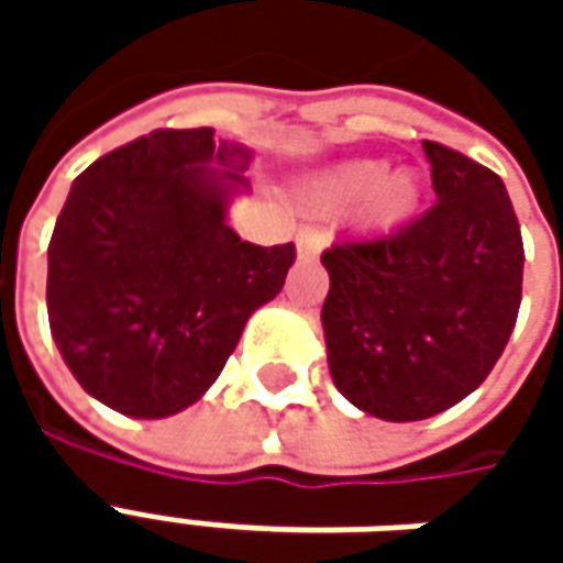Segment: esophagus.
Returning a JSON list of instances; mask_svg holds the SVG:
<instances>
[{
  "label": "esophagus",
  "mask_w": 563,
  "mask_h": 563,
  "mask_svg": "<svg viewBox=\"0 0 563 563\" xmlns=\"http://www.w3.org/2000/svg\"><path fill=\"white\" fill-rule=\"evenodd\" d=\"M322 246H325V232H319L313 225H307L298 232L295 238V250H298V258L307 262V258H317L322 253Z\"/></svg>",
  "instance_id": "1"
}]
</instances>
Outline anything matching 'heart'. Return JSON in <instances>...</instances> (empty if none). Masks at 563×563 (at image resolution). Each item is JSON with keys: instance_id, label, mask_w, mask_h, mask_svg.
<instances>
[{"instance_id": "heart-1", "label": "heart", "mask_w": 563, "mask_h": 563, "mask_svg": "<svg viewBox=\"0 0 563 563\" xmlns=\"http://www.w3.org/2000/svg\"><path fill=\"white\" fill-rule=\"evenodd\" d=\"M310 198L322 210H346L365 205L374 222H401L422 198V186L413 172L389 174L383 159L343 162L319 177Z\"/></svg>"}]
</instances>
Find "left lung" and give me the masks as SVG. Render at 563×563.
<instances>
[{"label":"left lung","instance_id":"1","mask_svg":"<svg viewBox=\"0 0 563 563\" xmlns=\"http://www.w3.org/2000/svg\"><path fill=\"white\" fill-rule=\"evenodd\" d=\"M422 147L434 208L322 253L331 379L386 422H419L479 389L521 305L525 246L504 180L459 150Z\"/></svg>","mask_w":563,"mask_h":563}]
</instances>
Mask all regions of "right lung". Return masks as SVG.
I'll list each match as a JSON object with an SVG mask.
<instances>
[{
	"mask_svg": "<svg viewBox=\"0 0 563 563\" xmlns=\"http://www.w3.org/2000/svg\"><path fill=\"white\" fill-rule=\"evenodd\" d=\"M253 150L213 129H156L71 184L47 246V319L87 395L165 419L220 377L246 319L283 289L295 244L229 225Z\"/></svg>",
	"mask_w": 563,
	"mask_h": 563,
	"instance_id": "right-lung-1",
	"label": "right lung"
}]
</instances>
